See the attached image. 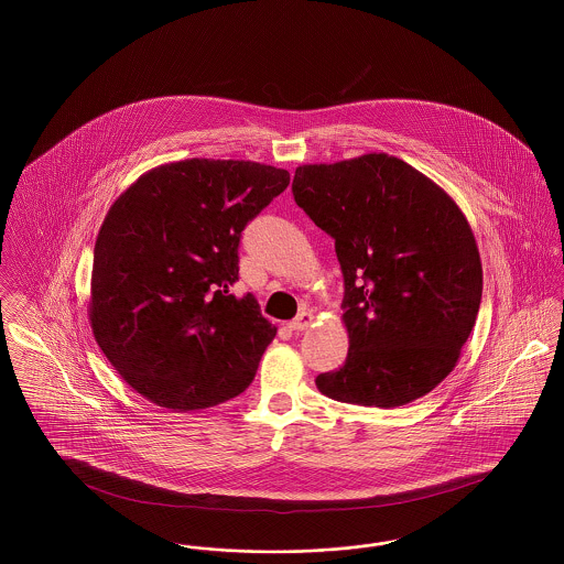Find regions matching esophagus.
Returning a JSON list of instances; mask_svg holds the SVG:
<instances>
[{"label": "esophagus", "mask_w": 564, "mask_h": 564, "mask_svg": "<svg viewBox=\"0 0 564 564\" xmlns=\"http://www.w3.org/2000/svg\"><path fill=\"white\" fill-rule=\"evenodd\" d=\"M313 319H315L313 313H300L294 322H290V329L292 332H304V329H308L313 325Z\"/></svg>", "instance_id": "esophagus-1"}]
</instances>
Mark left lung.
Segmentation results:
<instances>
[{
    "label": "left lung",
    "mask_w": 564,
    "mask_h": 564,
    "mask_svg": "<svg viewBox=\"0 0 564 564\" xmlns=\"http://www.w3.org/2000/svg\"><path fill=\"white\" fill-rule=\"evenodd\" d=\"M292 192L334 239L345 279L349 352L317 389L375 408L427 395L453 372L480 311L482 264L465 215L389 154L297 166Z\"/></svg>",
    "instance_id": "left-lung-1"
}]
</instances>
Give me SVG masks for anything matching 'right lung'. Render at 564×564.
I'll list each match as a JSON object with an SVG mask.
<instances>
[{
  "instance_id": "add662e5",
  "label": "right lung",
  "mask_w": 564,
  "mask_h": 564,
  "mask_svg": "<svg viewBox=\"0 0 564 564\" xmlns=\"http://www.w3.org/2000/svg\"><path fill=\"white\" fill-rule=\"evenodd\" d=\"M290 184L249 161L171 162L111 205L95 242L90 325L137 393L175 412L242 393L276 327L239 281L245 226Z\"/></svg>"
}]
</instances>
